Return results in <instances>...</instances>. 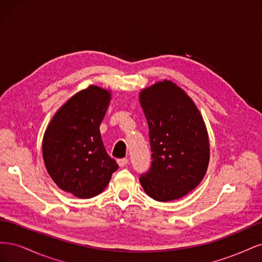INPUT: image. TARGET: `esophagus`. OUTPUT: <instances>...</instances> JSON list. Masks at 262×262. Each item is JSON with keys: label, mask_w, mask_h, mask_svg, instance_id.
<instances>
[{"label": "esophagus", "mask_w": 262, "mask_h": 262, "mask_svg": "<svg viewBox=\"0 0 262 262\" xmlns=\"http://www.w3.org/2000/svg\"><path fill=\"white\" fill-rule=\"evenodd\" d=\"M128 158H120V160H118V164L120 167H124V166L128 164Z\"/></svg>", "instance_id": "obj_1"}]
</instances>
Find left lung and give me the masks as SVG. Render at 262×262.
Segmentation results:
<instances>
[{
    "label": "left lung",
    "instance_id": "8db88e82",
    "mask_svg": "<svg viewBox=\"0 0 262 262\" xmlns=\"http://www.w3.org/2000/svg\"><path fill=\"white\" fill-rule=\"evenodd\" d=\"M148 124L152 165L140 182L147 195L166 202L179 199L203 179L210 160L208 131L194 102L165 80L140 93Z\"/></svg>",
    "mask_w": 262,
    "mask_h": 262
}]
</instances>
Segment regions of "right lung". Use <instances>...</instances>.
I'll return each mask as SVG.
<instances>
[{"instance_id": "right-lung-1", "label": "right lung", "mask_w": 262, "mask_h": 262, "mask_svg": "<svg viewBox=\"0 0 262 262\" xmlns=\"http://www.w3.org/2000/svg\"><path fill=\"white\" fill-rule=\"evenodd\" d=\"M110 98L109 91L91 85L58 110L45 132L42 156L50 177L81 199L104 191L119 167L107 154L99 131Z\"/></svg>"}]
</instances>
